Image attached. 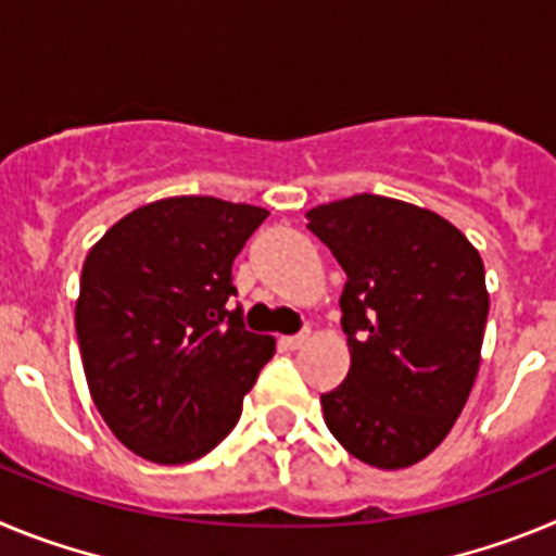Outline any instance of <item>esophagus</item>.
I'll return each mask as SVG.
<instances>
[{"label": "esophagus", "instance_id": "obj_1", "mask_svg": "<svg viewBox=\"0 0 556 556\" xmlns=\"http://www.w3.org/2000/svg\"><path fill=\"white\" fill-rule=\"evenodd\" d=\"M308 339V331H301V333H292V337H281L278 342H281V348H287V351H298V348L306 345Z\"/></svg>", "mask_w": 556, "mask_h": 556}]
</instances>
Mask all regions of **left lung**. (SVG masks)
Instances as JSON below:
<instances>
[{"instance_id":"1","label":"left lung","mask_w":556,"mask_h":556,"mask_svg":"<svg viewBox=\"0 0 556 556\" xmlns=\"http://www.w3.org/2000/svg\"><path fill=\"white\" fill-rule=\"evenodd\" d=\"M306 219L348 275L351 370L320 395L328 431L372 468H409L443 443L479 372L481 255L443 217L381 194L317 205Z\"/></svg>"}]
</instances>
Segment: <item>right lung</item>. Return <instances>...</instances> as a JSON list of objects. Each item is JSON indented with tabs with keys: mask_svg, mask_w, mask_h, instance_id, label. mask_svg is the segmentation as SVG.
Masks as SVG:
<instances>
[{
	"mask_svg": "<svg viewBox=\"0 0 556 556\" xmlns=\"http://www.w3.org/2000/svg\"><path fill=\"white\" fill-rule=\"evenodd\" d=\"M269 211L217 198L136 208L91 248L75 328L88 390L125 448L184 465L230 434L275 353L244 328L233 258Z\"/></svg>",
	"mask_w": 556,
	"mask_h": 556,
	"instance_id": "right-lung-1",
	"label": "right lung"
}]
</instances>
